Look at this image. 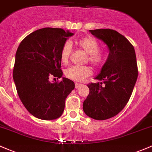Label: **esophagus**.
Masks as SVG:
<instances>
[{
  "label": "esophagus",
  "instance_id": "obj_1",
  "mask_svg": "<svg viewBox=\"0 0 152 152\" xmlns=\"http://www.w3.org/2000/svg\"><path fill=\"white\" fill-rule=\"evenodd\" d=\"M75 88H78L81 86L80 83H75Z\"/></svg>",
  "mask_w": 152,
  "mask_h": 152
}]
</instances>
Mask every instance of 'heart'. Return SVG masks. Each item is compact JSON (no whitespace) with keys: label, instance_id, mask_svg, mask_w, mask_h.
I'll return each mask as SVG.
<instances>
[{"label":"heart","instance_id":"heart-1","mask_svg":"<svg viewBox=\"0 0 152 152\" xmlns=\"http://www.w3.org/2000/svg\"><path fill=\"white\" fill-rule=\"evenodd\" d=\"M77 47L81 48L88 54L86 61H88L95 67H99L104 62V56L99 50L100 45L99 42L93 37H86L75 41ZM72 48L69 43L66 42L63 45L60 53V58L63 64H67L71 54ZM92 70L89 66H72L65 71V75L67 78L76 82L84 80L86 77L91 76Z\"/></svg>","mask_w":152,"mask_h":152}]
</instances>
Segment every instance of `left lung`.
Here are the masks:
<instances>
[{"mask_svg":"<svg viewBox=\"0 0 152 152\" xmlns=\"http://www.w3.org/2000/svg\"><path fill=\"white\" fill-rule=\"evenodd\" d=\"M103 40L109 53L100 74L99 82L88 85L90 92L83 102V111L94 120L115 117L128 102L138 77V70L133 45L125 36L111 29L90 30Z\"/></svg>","mask_w":152,"mask_h":152,"instance_id":"8db88e82","label":"left lung"}]
</instances>
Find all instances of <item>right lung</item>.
<instances>
[{
	"instance_id": "add662e5",
	"label": "right lung",
	"mask_w": 152,
	"mask_h": 152,
	"mask_svg": "<svg viewBox=\"0 0 152 152\" xmlns=\"http://www.w3.org/2000/svg\"><path fill=\"white\" fill-rule=\"evenodd\" d=\"M73 35L61 28L45 27L27 35L17 48L13 70L17 94L27 110L40 120L58 118L75 88L74 82L66 77L61 82L49 81L51 76H62L61 50Z\"/></svg>"
}]
</instances>
